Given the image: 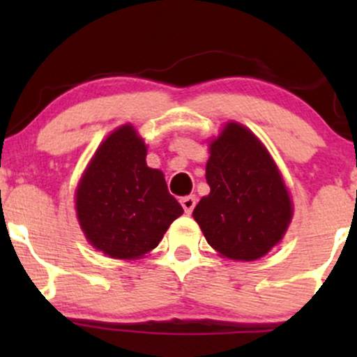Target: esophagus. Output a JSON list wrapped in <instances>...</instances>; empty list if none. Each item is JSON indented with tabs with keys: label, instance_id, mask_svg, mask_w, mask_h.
I'll return each mask as SVG.
<instances>
[{
	"label": "esophagus",
	"instance_id": "esophagus-1",
	"mask_svg": "<svg viewBox=\"0 0 357 357\" xmlns=\"http://www.w3.org/2000/svg\"><path fill=\"white\" fill-rule=\"evenodd\" d=\"M179 203H181L183 210L188 213V215H191L192 210H195L196 206V198L195 196H184V198L179 199Z\"/></svg>",
	"mask_w": 357,
	"mask_h": 357
}]
</instances>
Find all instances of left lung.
Returning <instances> with one entry per match:
<instances>
[{"mask_svg":"<svg viewBox=\"0 0 357 357\" xmlns=\"http://www.w3.org/2000/svg\"><path fill=\"white\" fill-rule=\"evenodd\" d=\"M210 195L192 216L221 255L252 261L282 240L292 203L265 147L243 126L230 122L211 142L206 162Z\"/></svg>","mask_w":357,"mask_h":357,"instance_id":"8db88e82","label":"left lung"}]
</instances>
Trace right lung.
I'll use <instances>...</instances> for the list:
<instances>
[{"label":"right lung","mask_w":357,"mask_h":357,"mask_svg":"<svg viewBox=\"0 0 357 357\" xmlns=\"http://www.w3.org/2000/svg\"><path fill=\"white\" fill-rule=\"evenodd\" d=\"M181 215L161 171L147 167L134 127L114 130L77 190V216L90 243L112 258H137L158 247Z\"/></svg>","instance_id":"add662e5"}]
</instances>
